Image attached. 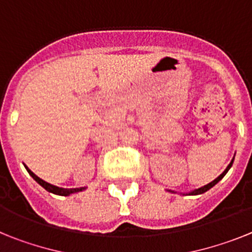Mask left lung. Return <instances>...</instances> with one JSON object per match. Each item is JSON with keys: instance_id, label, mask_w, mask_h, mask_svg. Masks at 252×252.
Returning <instances> with one entry per match:
<instances>
[{"instance_id": "8db88e82", "label": "left lung", "mask_w": 252, "mask_h": 252, "mask_svg": "<svg viewBox=\"0 0 252 252\" xmlns=\"http://www.w3.org/2000/svg\"><path fill=\"white\" fill-rule=\"evenodd\" d=\"M232 162H233V160H232V161L230 162V165L227 166V169H226V170H224L223 173H222V174L220 175V177H218V178H216V179L213 180V182H211V183H209V184H207V186L202 187V188H199V189H195L194 192H192V193H190V194H202V193L207 192V190H208V189H211V188H212V187L215 186V184H217L218 182H220V180H221L222 178L224 177V175H226V173H227V171H228V169H230V168H231V165H232Z\"/></svg>"}]
</instances>
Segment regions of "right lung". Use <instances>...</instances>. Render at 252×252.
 <instances>
[{
  "label": "right lung",
  "mask_w": 252,
  "mask_h": 252,
  "mask_svg": "<svg viewBox=\"0 0 252 252\" xmlns=\"http://www.w3.org/2000/svg\"><path fill=\"white\" fill-rule=\"evenodd\" d=\"M28 169L29 171V174L31 175V177L34 178L35 180H36L37 183L40 184L41 187H44V188L48 190V192H51V193H54V194H59V195H69V194H72V193H77V192H81V190H83L84 188H73V189H65V188H59V187H55L53 186V184H49L46 183V182H44L43 179H40L37 175H35L32 171L30 170L29 168Z\"/></svg>",
  "instance_id": "obj_1"
}]
</instances>
